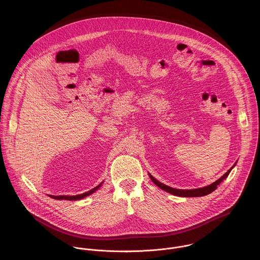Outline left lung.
Here are the masks:
<instances>
[{
	"mask_svg": "<svg viewBox=\"0 0 260 260\" xmlns=\"http://www.w3.org/2000/svg\"><path fill=\"white\" fill-rule=\"evenodd\" d=\"M235 166L236 162L235 165L230 170H228L227 173H224L219 179H217L213 183H211L210 185L202 187V188H197V189H185V190H183V189H175V188H173V187L165 185L164 183H161L160 181H158L156 178H154L150 173H148V174L149 177L154 182V184H156L159 188H161V190H164L166 192H169L170 194H173L174 196H178V197H202V196L209 195L211 192H213L217 188V186L219 185L223 180L229 175V173H230V172L232 171V169Z\"/></svg>",
	"mask_w": 260,
	"mask_h": 260,
	"instance_id": "8db88e82",
	"label": "left lung"
}]
</instances>
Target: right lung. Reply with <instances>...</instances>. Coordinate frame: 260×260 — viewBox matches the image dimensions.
Returning a JSON list of instances; mask_svg holds the SVG:
<instances>
[{
	"label": "right lung",
	"mask_w": 260,
	"mask_h": 260,
	"mask_svg": "<svg viewBox=\"0 0 260 260\" xmlns=\"http://www.w3.org/2000/svg\"><path fill=\"white\" fill-rule=\"evenodd\" d=\"M103 181L99 184V186H96L95 188L87 191L86 193H83V194H80V195H75V196H66V195H63V196H53V195H49V197L52 199H55V200H66V201H77V200H82V199L86 198L87 196L91 195L92 193H94L95 191H98L100 186L102 185Z\"/></svg>",
	"instance_id": "1"
}]
</instances>
